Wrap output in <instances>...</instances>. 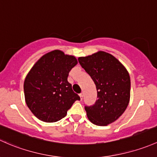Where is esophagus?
<instances>
[{"label":"esophagus","instance_id":"esophagus-1","mask_svg":"<svg viewBox=\"0 0 157 157\" xmlns=\"http://www.w3.org/2000/svg\"><path fill=\"white\" fill-rule=\"evenodd\" d=\"M79 97H80V99H81V101H82V99H83V97H84L83 92H82V93H81L80 94H79Z\"/></svg>","mask_w":157,"mask_h":157}]
</instances>
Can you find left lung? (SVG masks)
<instances>
[{"instance_id": "left-lung-1", "label": "left lung", "mask_w": 157, "mask_h": 157, "mask_svg": "<svg viewBox=\"0 0 157 157\" xmlns=\"http://www.w3.org/2000/svg\"><path fill=\"white\" fill-rule=\"evenodd\" d=\"M82 67L96 85L98 98L92 106H85L93 124L105 126L117 120L130 101L131 80L125 67L112 54L100 51L78 57Z\"/></svg>"}]
</instances>
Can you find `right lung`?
I'll list each match as a JSON object with an SVG mask.
<instances>
[{
	"instance_id": "1",
	"label": "right lung",
	"mask_w": 157,
	"mask_h": 157,
	"mask_svg": "<svg viewBox=\"0 0 157 157\" xmlns=\"http://www.w3.org/2000/svg\"><path fill=\"white\" fill-rule=\"evenodd\" d=\"M77 63L75 56L54 50L43 55L28 72L24 81L25 103L38 119L57 122L80 100L67 81L69 71Z\"/></svg>"
}]
</instances>
